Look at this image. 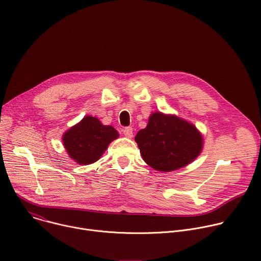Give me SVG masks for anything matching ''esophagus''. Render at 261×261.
<instances>
[{
	"label": "esophagus",
	"instance_id": "obj_1",
	"mask_svg": "<svg viewBox=\"0 0 261 261\" xmlns=\"http://www.w3.org/2000/svg\"><path fill=\"white\" fill-rule=\"evenodd\" d=\"M123 133H124V135H125L126 137L132 138V136H133V129H132L131 127H127V128H125V129L123 130Z\"/></svg>",
	"mask_w": 261,
	"mask_h": 261
}]
</instances>
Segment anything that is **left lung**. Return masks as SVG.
Returning <instances> with one entry per match:
<instances>
[{
	"instance_id": "obj_1",
	"label": "left lung",
	"mask_w": 261,
	"mask_h": 261,
	"mask_svg": "<svg viewBox=\"0 0 261 261\" xmlns=\"http://www.w3.org/2000/svg\"><path fill=\"white\" fill-rule=\"evenodd\" d=\"M143 161L152 168L169 172L187 166L201 153L203 137L190 122L155 111L147 125L135 135Z\"/></svg>"
}]
</instances>
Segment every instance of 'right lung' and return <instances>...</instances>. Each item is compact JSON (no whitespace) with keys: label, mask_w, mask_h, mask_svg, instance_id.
I'll use <instances>...</instances> for the list:
<instances>
[{"label":"right lung","mask_w":261,"mask_h":261,"mask_svg":"<svg viewBox=\"0 0 261 261\" xmlns=\"http://www.w3.org/2000/svg\"><path fill=\"white\" fill-rule=\"evenodd\" d=\"M119 137L113 127L103 125L99 119L86 116L80 123L63 134V144L69 157L81 165L98 161L109 143Z\"/></svg>","instance_id":"obj_1"}]
</instances>
